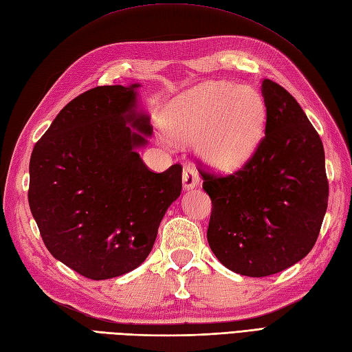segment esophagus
<instances>
[{
    "label": "esophagus",
    "mask_w": 352,
    "mask_h": 352,
    "mask_svg": "<svg viewBox=\"0 0 352 352\" xmlns=\"http://www.w3.org/2000/svg\"><path fill=\"white\" fill-rule=\"evenodd\" d=\"M199 183V174L198 170H196L193 166H186L183 169V186L184 189H193L195 186H198Z\"/></svg>",
    "instance_id": "obj_1"
}]
</instances>
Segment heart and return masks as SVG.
I'll use <instances>...</instances> for the list:
<instances>
[{
    "label": "heart",
    "mask_w": 352,
    "mask_h": 352,
    "mask_svg": "<svg viewBox=\"0 0 352 352\" xmlns=\"http://www.w3.org/2000/svg\"><path fill=\"white\" fill-rule=\"evenodd\" d=\"M265 117L264 99L255 88L207 82L178 96L166 112L168 133L178 142L198 141L208 165L235 169L255 151Z\"/></svg>",
    "instance_id": "obj_1"
}]
</instances>
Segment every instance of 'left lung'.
<instances>
[{"mask_svg": "<svg viewBox=\"0 0 352 352\" xmlns=\"http://www.w3.org/2000/svg\"><path fill=\"white\" fill-rule=\"evenodd\" d=\"M265 135L235 173L220 175L198 160L202 189L211 198L207 240L231 272L276 274L315 246L329 202L320 135L298 102L263 79Z\"/></svg>", "mask_w": 352, "mask_h": 352, "instance_id": "obj_1", "label": "left lung"}]
</instances>
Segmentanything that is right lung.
<instances>
[{"instance_id": "add662e5", "label": "right lung", "mask_w": 352, "mask_h": 352, "mask_svg": "<svg viewBox=\"0 0 352 352\" xmlns=\"http://www.w3.org/2000/svg\"><path fill=\"white\" fill-rule=\"evenodd\" d=\"M136 87L79 94L31 153L28 202L45 246L93 280L141 265L182 192V165L153 173L136 151L146 139L126 122L145 135L153 130L148 117L135 111Z\"/></svg>"}]
</instances>
